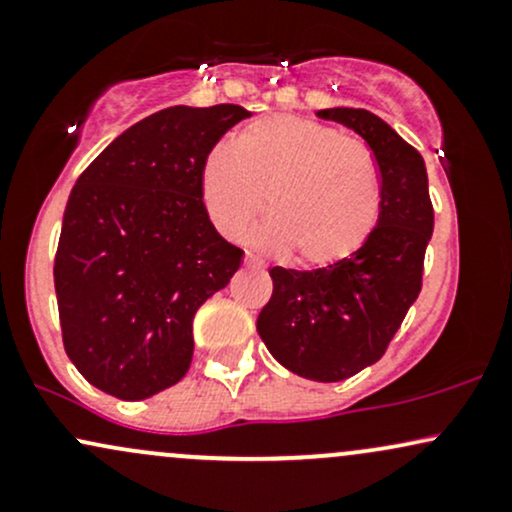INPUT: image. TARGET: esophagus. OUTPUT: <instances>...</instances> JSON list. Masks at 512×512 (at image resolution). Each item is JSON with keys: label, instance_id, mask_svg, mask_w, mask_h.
<instances>
[{"label": "esophagus", "instance_id": "obj_1", "mask_svg": "<svg viewBox=\"0 0 512 512\" xmlns=\"http://www.w3.org/2000/svg\"><path fill=\"white\" fill-rule=\"evenodd\" d=\"M252 264H255V262H252V257L250 255L245 257V267H252Z\"/></svg>", "mask_w": 512, "mask_h": 512}]
</instances>
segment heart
<instances>
[{
    "label": "heart",
    "mask_w": 512,
    "mask_h": 512,
    "mask_svg": "<svg viewBox=\"0 0 512 512\" xmlns=\"http://www.w3.org/2000/svg\"><path fill=\"white\" fill-rule=\"evenodd\" d=\"M255 245L296 252L305 267L344 262L380 216V180L366 144L303 117H264L214 146L202 166V202L221 236L238 240L264 209Z\"/></svg>",
    "instance_id": "obj_1"
}]
</instances>
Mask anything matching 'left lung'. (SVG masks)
<instances>
[{"mask_svg":"<svg viewBox=\"0 0 512 512\" xmlns=\"http://www.w3.org/2000/svg\"><path fill=\"white\" fill-rule=\"evenodd\" d=\"M366 139L380 173L378 226L361 250L330 267H272V298L257 317L269 354L291 373L339 383L380 361L419 298L433 233L426 163L414 146L363 108L317 113Z\"/></svg>","mask_w":512,"mask_h":512,"instance_id":"left-lung-1","label":"left lung"}]
</instances>
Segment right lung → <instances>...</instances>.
I'll list each match as a JSON object with an SVG mask.
<instances>
[{
    "label": "right lung",
    "mask_w": 512,
    "mask_h": 512,
    "mask_svg": "<svg viewBox=\"0 0 512 512\" xmlns=\"http://www.w3.org/2000/svg\"><path fill=\"white\" fill-rule=\"evenodd\" d=\"M252 113L233 103L158 110L76 180L55 255L62 342L98 390L139 402L182 380L192 320L238 272L243 250L202 202V166Z\"/></svg>",
    "instance_id": "1"
}]
</instances>
